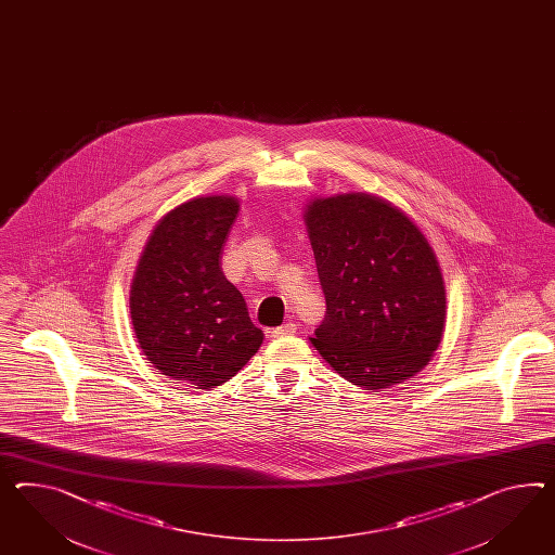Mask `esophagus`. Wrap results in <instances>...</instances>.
Returning a JSON list of instances; mask_svg holds the SVG:
<instances>
[{
    "label": "esophagus",
    "instance_id": "1",
    "mask_svg": "<svg viewBox=\"0 0 555 555\" xmlns=\"http://www.w3.org/2000/svg\"><path fill=\"white\" fill-rule=\"evenodd\" d=\"M296 324H292V322H287L284 326L273 327L270 332L271 338H284V336H294L296 334Z\"/></svg>",
    "mask_w": 555,
    "mask_h": 555
}]
</instances>
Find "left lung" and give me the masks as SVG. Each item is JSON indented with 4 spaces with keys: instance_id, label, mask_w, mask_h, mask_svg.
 <instances>
[{
    "instance_id": "8db88e82",
    "label": "left lung",
    "mask_w": 555,
    "mask_h": 555,
    "mask_svg": "<svg viewBox=\"0 0 555 555\" xmlns=\"http://www.w3.org/2000/svg\"><path fill=\"white\" fill-rule=\"evenodd\" d=\"M304 223L326 298L313 348L374 392L425 369L442 340L447 296L423 231L366 193L310 201Z\"/></svg>"
}]
</instances>
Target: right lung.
I'll use <instances>...</instances> for the list:
<instances>
[{
	"label": "right lung",
	"mask_w": 555,
	"mask_h": 555,
	"mask_svg": "<svg viewBox=\"0 0 555 555\" xmlns=\"http://www.w3.org/2000/svg\"><path fill=\"white\" fill-rule=\"evenodd\" d=\"M240 201L211 195L165 215L130 285L134 336L155 369L195 388L228 383L256 354L263 332L221 271Z\"/></svg>",
	"instance_id": "add662e5"
}]
</instances>
